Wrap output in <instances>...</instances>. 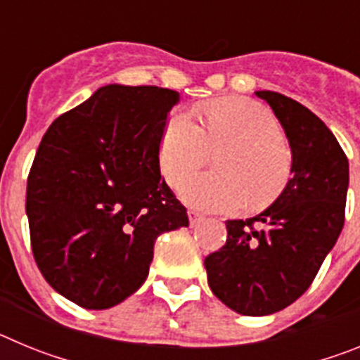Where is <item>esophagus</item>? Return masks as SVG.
Wrapping results in <instances>:
<instances>
[{
  "label": "esophagus",
  "mask_w": 360,
  "mask_h": 360,
  "mask_svg": "<svg viewBox=\"0 0 360 360\" xmlns=\"http://www.w3.org/2000/svg\"><path fill=\"white\" fill-rule=\"evenodd\" d=\"M202 218H203V216L200 214L198 211H193V209H191V211H189V224L191 225H196L198 221H202Z\"/></svg>",
  "instance_id": "34e87169"
}]
</instances>
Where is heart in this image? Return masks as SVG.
<instances>
[{"label":"heart","mask_w":360,"mask_h":360,"mask_svg":"<svg viewBox=\"0 0 360 360\" xmlns=\"http://www.w3.org/2000/svg\"><path fill=\"white\" fill-rule=\"evenodd\" d=\"M225 148L219 174L197 177L182 187L187 203L205 211H234L249 198L265 205L281 195L292 173V151L272 111L249 98H224L203 111V128L184 110L165 124L160 165L173 187L201 169L211 150Z\"/></svg>","instance_id":"1"}]
</instances>
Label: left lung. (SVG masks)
<instances>
[{
  "mask_svg": "<svg viewBox=\"0 0 360 360\" xmlns=\"http://www.w3.org/2000/svg\"><path fill=\"white\" fill-rule=\"evenodd\" d=\"M292 148V173L262 214L227 219V241L205 257L212 294L241 316H269L308 290L345 225L348 158L326 124L278 91H256Z\"/></svg>",
  "mask_w": 360,
  "mask_h": 360,
  "instance_id": "obj_1",
  "label": "left lung"
}]
</instances>
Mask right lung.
Returning a JSON list of instances; mask_svg holds the SVG:
<instances>
[{
  "mask_svg": "<svg viewBox=\"0 0 360 360\" xmlns=\"http://www.w3.org/2000/svg\"><path fill=\"white\" fill-rule=\"evenodd\" d=\"M180 94L98 88L52 122L27 180L32 254L50 287L104 310L146 281L155 241L187 227L160 174V142Z\"/></svg>",
  "mask_w": 360,
  "mask_h": 360,
  "instance_id": "right-lung-1",
  "label": "right lung"
}]
</instances>
